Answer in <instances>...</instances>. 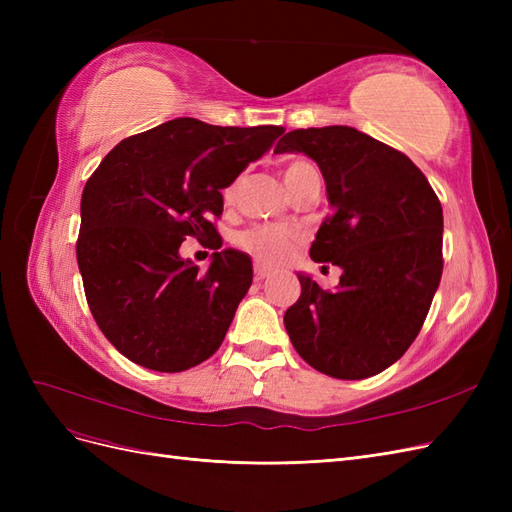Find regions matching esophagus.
<instances>
[{"label": "esophagus", "instance_id": "esophagus-1", "mask_svg": "<svg viewBox=\"0 0 512 512\" xmlns=\"http://www.w3.org/2000/svg\"><path fill=\"white\" fill-rule=\"evenodd\" d=\"M269 275H271V269H267L265 265H260V262H256V267H254V280H256V282H265Z\"/></svg>", "mask_w": 512, "mask_h": 512}]
</instances>
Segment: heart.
<instances>
[{
  "label": "heart",
  "instance_id": "b5f03b06",
  "mask_svg": "<svg viewBox=\"0 0 512 512\" xmlns=\"http://www.w3.org/2000/svg\"><path fill=\"white\" fill-rule=\"evenodd\" d=\"M307 162H290L284 168V179H288L290 175L297 173L301 168H307ZM237 192V183L230 185L226 198H232ZM243 250L250 252L252 256H256L260 262H267V265H277L282 262L290 252L292 247L297 245V232L290 228H282V226H258L247 230L245 235H241L239 239Z\"/></svg>",
  "mask_w": 512,
  "mask_h": 512
}]
</instances>
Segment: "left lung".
<instances>
[{
	"label": "left lung",
	"mask_w": 512,
	"mask_h": 512,
	"mask_svg": "<svg viewBox=\"0 0 512 512\" xmlns=\"http://www.w3.org/2000/svg\"><path fill=\"white\" fill-rule=\"evenodd\" d=\"M275 153L318 164L333 213L309 256L342 269L335 290L297 273L301 297L284 314L290 342L331 378L376 376L410 348L440 286V200L408 156L350 126L292 130Z\"/></svg>",
	"instance_id": "1"
}]
</instances>
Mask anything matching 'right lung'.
I'll return each mask as SVG.
<instances>
[{"label": "right lung", "instance_id": "add662e5", "mask_svg": "<svg viewBox=\"0 0 512 512\" xmlns=\"http://www.w3.org/2000/svg\"><path fill=\"white\" fill-rule=\"evenodd\" d=\"M284 128H222L192 117L121 141L81 198L76 260L100 331L123 356L175 374L220 348L252 286V258L226 247L211 224L222 190L273 147ZM211 242L200 274L178 250Z\"/></svg>", "mask_w": 512, "mask_h": 512}]
</instances>
